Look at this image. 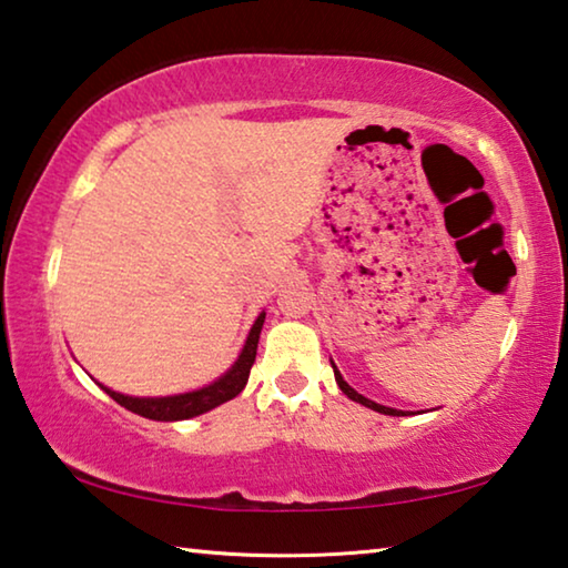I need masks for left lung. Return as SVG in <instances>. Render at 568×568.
<instances>
[{
    "mask_svg": "<svg viewBox=\"0 0 568 568\" xmlns=\"http://www.w3.org/2000/svg\"><path fill=\"white\" fill-rule=\"evenodd\" d=\"M333 373H335V383H338L341 386V390L345 393V396H348L351 400H355V403H361V406H365V408H371V410H378V413H383V416H406V413H400V410H396V408H388V406H381V403H373V400H368L365 396H361L358 390H353L348 383L343 381V376H341V371L335 368L333 365Z\"/></svg>",
    "mask_w": 568,
    "mask_h": 568,
    "instance_id": "obj_1",
    "label": "left lung"
}]
</instances>
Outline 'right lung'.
I'll return each mask as SVG.
<instances>
[{
	"mask_svg": "<svg viewBox=\"0 0 568 568\" xmlns=\"http://www.w3.org/2000/svg\"><path fill=\"white\" fill-rule=\"evenodd\" d=\"M265 323V313L257 315V321L250 331L245 348L240 353V358L235 361L233 368H230L223 378L210 383L207 388L192 390V393H182V396H168V398H132V396H122V393H114L110 388H104V393H110V398H114L138 416H145L152 420H185L192 416H200V413H207L217 408L220 403H225L230 398H235L240 390L245 388L250 368L255 363V353H257V341H261V331Z\"/></svg>",
	"mask_w": 568,
	"mask_h": 568,
	"instance_id": "right-lung-1",
	"label": "right lung"
}]
</instances>
